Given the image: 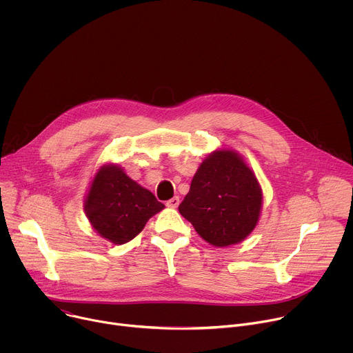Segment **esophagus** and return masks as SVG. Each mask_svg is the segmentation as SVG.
Listing matches in <instances>:
<instances>
[{
    "label": "esophagus",
    "instance_id": "1",
    "mask_svg": "<svg viewBox=\"0 0 353 353\" xmlns=\"http://www.w3.org/2000/svg\"><path fill=\"white\" fill-rule=\"evenodd\" d=\"M179 204H180V198H179V196H173V198H170V199L168 201V203H166V205H168L169 208H177Z\"/></svg>",
    "mask_w": 353,
    "mask_h": 353
}]
</instances>
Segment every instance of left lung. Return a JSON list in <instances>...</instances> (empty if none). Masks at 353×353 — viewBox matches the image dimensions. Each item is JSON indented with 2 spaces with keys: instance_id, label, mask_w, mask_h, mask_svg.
Returning a JSON list of instances; mask_svg holds the SVG:
<instances>
[{
  "instance_id": "obj_1",
  "label": "left lung",
  "mask_w": 353,
  "mask_h": 353,
  "mask_svg": "<svg viewBox=\"0 0 353 353\" xmlns=\"http://www.w3.org/2000/svg\"><path fill=\"white\" fill-rule=\"evenodd\" d=\"M263 211V188L254 170L232 148H218L196 169L179 212L215 247L243 241Z\"/></svg>"
}]
</instances>
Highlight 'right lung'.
<instances>
[{
	"label": "right lung",
	"instance_id": "1",
	"mask_svg": "<svg viewBox=\"0 0 353 353\" xmlns=\"http://www.w3.org/2000/svg\"><path fill=\"white\" fill-rule=\"evenodd\" d=\"M163 208L152 192L113 162L94 172L83 199V212L92 229L117 245L137 237L146 222Z\"/></svg>",
	"mask_w": 353,
	"mask_h": 353
}]
</instances>
